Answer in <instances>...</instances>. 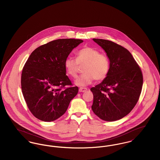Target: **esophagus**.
Masks as SVG:
<instances>
[{
    "label": "esophagus",
    "instance_id": "1",
    "mask_svg": "<svg viewBox=\"0 0 160 160\" xmlns=\"http://www.w3.org/2000/svg\"><path fill=\"white\" fill-rule=\"evenodd\" d=\"M87 90H88V89L86 88H79V92H85Z\"/></svg>",
    "mask_w": 160,
    "mask_h": 160
}]
</instances>
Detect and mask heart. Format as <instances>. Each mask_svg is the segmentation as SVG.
<instances>
[{
  "instance_id": "heart-1",
  "label": "heart",
  "mask_w": 160,
  "mask_h": 160,
  "mask_svg": "<svg viewBox=\"0 0 160 160\" xmlns=\"http://www.w3.org/2000/svg\"><path fill=\"white\" fill-rule=\"evenodd\" d=\"M79 65H85L84 73L75 80V84L81 87L91 84L95 79L97 81L103 80L107 77L110 69L108 57L100 53L98 49L89 47L80 49L77 52L76 59L66 58L64 63L66 73L72 78L77 77Z\"/></svg>"
}]
</instances>
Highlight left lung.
Listing matches in <instances>:
<instances>
[{"instance_id":"8db88e82","label":"left lung","mask_w":160,"mask_h":160,"mask_svg":"<svg viewBox=\"0 0 160 160\" xmlns=\"http://www.w3.org/2000/svg\"><path fill=\"white\" fill-rule=\"evenodd\" d=\"M93 40L106 52L110 69L102 82L91 89L94 95L91 108L102 120L116 121L127 115L137 103L143 82L142 72L126 48L108 40Z\"/></svg>"}]
</instances>
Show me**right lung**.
<instances>
[{"label": "right lung", "instance_id": "right-lung-1", "mask_svg": "<svg viewBox=\"0 0 160 160\" xmlns=\"http://www.w3.org/2000/svg\"><path fill=\"white\" fill-rule=\"evenodd\" d=\"M83 42L57 39L36 48L29 57L22 72V91L29 111L38 120L49 122L60 117L78 93L77 86L62 89L72 85L64 63Z\"/></svg>", "mask_w": 160, "mask_h": 160}]
</instances>
